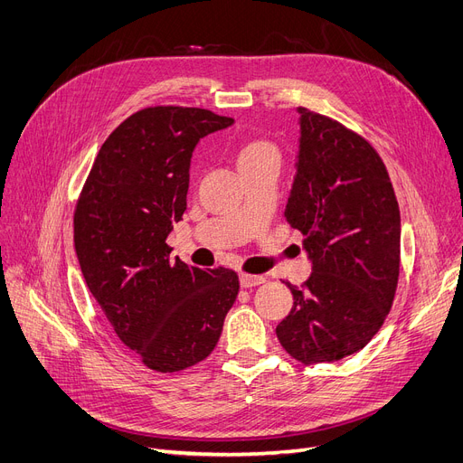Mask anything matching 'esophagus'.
Returning a JSON list of instances; mask_svg holds the SVG:
<instances>
[{"mask_svg": "<svg viewBox=\"0 0 463 463\" xmlns=\"http://www.w3.org/2000/svg\"><path fill=\"white\" fill-rule=\"evenodd\" d=\"M239 281H241V287L243 288H252V287H258L262 285L266 281L264 275H250V273H241L239 275Z\"/></svg>", "mask_w": 463, "mask_h": 463, "instance_id": "obj_1", "label": "esophagus"}]
</instances>
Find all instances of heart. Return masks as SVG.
I'll use <instances>...</instances> for the list:
<instances>
[{"label":"heart","mask_w":463,"mask_h":463,"mask_svg":"<svg viewBox=\"0 0 463 463\" xmlns=\"http://www.w3.org/2000/svg\"><path fill=\"white\" fill-rule=\"evenodd\" d=\"M269 157H279V152H277V147L269 140H264V138H249L239 144L237 147L239 169L249 167V165L260 163Z\"/></svg>","instance_id":"b5f03b06"}]
</instances>
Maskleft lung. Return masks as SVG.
Returning a JSON list of instances; mask_svg holds the SVG:
<instances>
[{
    "instance_id": "obj_1",
    "label": "left lung",
    "mask_w": 463,
    "mask_h": 463,
    "mask_svg": "<svg viewBox=\"0 0 463 463\" xmlns=\"http://www.w3.org/2000/svg\"><path fill=\"white\" fill-rule=\"evenodd\" d=\"M300 152L285 209L313 271L275 332L302 364L340 361L371 342L392 309L401 214L373 144L340 121L298 108Z\"/></svg>"
}]
</instances>
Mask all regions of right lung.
<instances>
[{
  "mask_svg": "<svg viewBox=\"0 0 463 463\" xmlns=\"http://www.w3.org/2000/svg\"><path fill=\"white\" fill-rule=\"evenodd\" d=\"M233 123L211 109L150 106L106 138L73 211L85 283L118 338L156 373L207 359L239 292L233 269L173 260L199 138Z\"/></svg>",
  "mask_w": 463,
  "mask_h": 463,
  "instance_id": "add662e5",
  "label": "right lung"
}]
</instances>
